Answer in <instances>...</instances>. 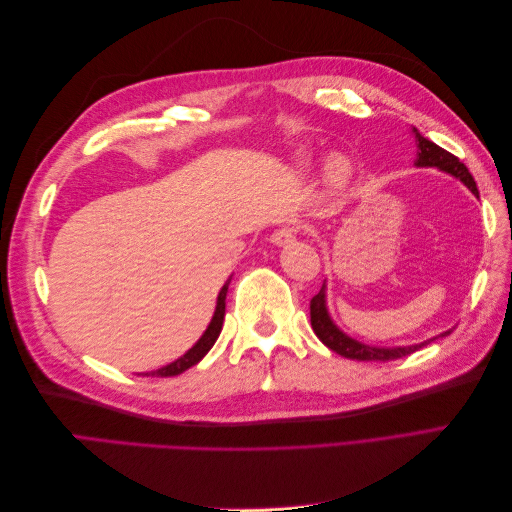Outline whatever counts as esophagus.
<instances>
[{
    "label": "esophagus",
    "instance_id": "1",
    "mask_svg": "<svg viewBox=\"0 0 512 512\" xmlns=\"http://www.w3.org/2000/svg\"><path fill=\"white\" fill-rule=\"evenodd\" d=\"M294 239H297V230L290 228V226H284L280 230H275L271 235V243L277 245V247H284V245H290Z\"/></svg>",
    "mask_w": 512,
    "mask_h": 512
}]
</instances>
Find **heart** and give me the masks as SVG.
I'll list each match as a JSON object with an SVG mask.
<instances>
[{"label":"heart","instance_id":"b5f03b06","mask_svg":"<svg viewBox=\"0 0 512 512\" xmlns=\"http://www.w3.org/2000/svg\"><path fill=\"white\" fill-rule=\"evenodd\" d=\"M294 164H297L299 168H312V164H314L312 153L305 149H299L297 153H294ZM350 177H352V166H350L348 158L331 156L327 160V166H324V181H327L329 188H333V190L344 188V185L350 181Z\"/></svg>","mask_w":512,"mask_h":512}]
</instances>
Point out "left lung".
I'll list each match as a JSON object with an SVG mask.
<instances>
[{
	"instance_id": "8db88e82",
	"label": "left lung",
	"mask_w": 512,
	"mask_h": 512,
	"mask_svg": "<svg viewBox=\"0 0 512 512\" xmlns=\"http://www.w3.org/2000/svg\"><path fill=\"white\" fill-rule=\"evenodd\" d=\"M412 136H414V143H416V160H414L416 168H438V170H442V173L459 179L474 196H478L476 181L472 179L470 170L459 162V158H455L453 153H448L446 149L438 147L436 143H431L429 138H425L416 128H412ZM309 316H312V329L318 335L320 342L327 348H331L333 352L346 356V359H354V361H393V359H401V356H408L416 350H421L423 346L436 342V339L451 335V331H453V329L444 331L436 337L427 339V342L414 344V346H391L389 348V346L363 344V342H359V339H354L348 333H344L333 322V318L329 314V307H327V282L322 284L320 292L312 299V303H309Z\"/></svg>"
}]
</instances>
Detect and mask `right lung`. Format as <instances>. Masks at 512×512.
<instances>
[{
  "mask_svg": "<svg viewBox=\"0 0 512 512\" xmlns=\"http://www.w3.org/2000/svg\"><path fill=\"white\" fill-rule=\"evenodd\" d=\"M230 280H232V277H228L226 284L222 286V290H220V294H218V301H215V312H213V316H211L209 327L205 329V333H203V335H200L198 342H196L188 352H185L183 356H179L177 361L168 363V365H164V367H160V369L145 371L143 376H156V378L179 376V374H183L185 369H190V367H192V365H196L198 361H203V356L213 348L215 339H218V337H220V333H222L224 314H226V292H228V284H230Z\"/></svg>",
  "mask_w": 512,
  "mask_h": 512,
  "instance_id": "obj_1",
  "label": "right lung"
}]
</instances>
